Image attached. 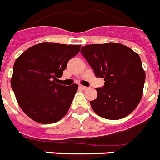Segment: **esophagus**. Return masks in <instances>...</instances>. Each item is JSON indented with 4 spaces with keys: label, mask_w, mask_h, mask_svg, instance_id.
<instances>
[{
    "label": "esophagus",
    "mask_w": 160,
    "mask_h": 160,
    "mask_svg": "<svg viewBox=\"0 0 160 160\" xmlns=\"http://www.w3.org/2000/svg\"><path fill=\"white\" fill-rule=\"evenodd\" d=\"M79 88H82V89H84V90H86V89H88V87H85V86H82V85H79Z\"/></svg>",
    "instance_id": "34e87169"
}]
</instances>
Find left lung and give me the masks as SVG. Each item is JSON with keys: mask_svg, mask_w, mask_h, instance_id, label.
<instances>
[{"mask_svg": "<svg viewBox=\"0 0 160 160\" xmlns=\"http://www.w3.org/2000/svg\"><path fill=\"white\" fill-rule=\"evenodd\" d=\"M81 53L97 78H104L97 88V98L90 101L93 110L107 119L128 116L141 101L146 74L138 53L120 43L89 44Z\"/></svg>", "mask_w": 160, "mask_h": 160, "instance_id": "8db88e82", "label": "left lung"}]
</instances>
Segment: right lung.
<instances>
[{"mask_svg":"<svg viewBox=\"0 0 160 160\" xmlns=\"http://www.w3.org/2000/svg\"><path fill=\"white\" fill-rule=\"evenodd\" d=\"M81 45L38 43L15 60L11 86L19 107L41 123H53L69 111L78 85L59 84L70 59Z\"/></svg>","mask_w":160,"mask_h":160,"instance_id":"right-lung-1","label":"right lung"}]
</instances>
